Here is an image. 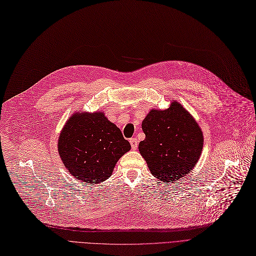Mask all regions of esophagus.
Returning <instances> with one entry per match:
<instances>
[{
	"label": "esophagus",
	"instance_id": "1",
	"mask_svg": "<svg viewBox=\"0 0 256 256\" xmlns=\"http://www.w3.org/2000/svg\"><path fill=\"white\" fill-rule=\"evenodd\" d=\"M130 146L133 150H136L137 146H138V141H137V138H130Z\"/></svg>",
	"mask_w": 256,
	"mask_h": 256
}]
</instances>
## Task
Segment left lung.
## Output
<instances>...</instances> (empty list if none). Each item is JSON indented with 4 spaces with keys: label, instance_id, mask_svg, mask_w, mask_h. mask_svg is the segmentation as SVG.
Instances as JSON below:
<instances>
[{
    "label": "left lung",
    "instance_id": "1",
    "mask_svg": "<svg viewBox=\"0 0 256 256\" xmlns=\"http://www.w3.org/2000/svg\"><path fill=\"white\" fill-rule=\"evenodd\" d=\"M146 139L139 152L159 180L173 182L193 170L204 146L202 132L182 104L152 110L142 121Z\"/></svg>",
    "mask_w": 256,
    "mask_h": 256
}]
</instances>
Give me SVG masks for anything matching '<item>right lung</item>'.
Instances as JSON below:
<instances>
[{"instance_id": "1", "label": "right lung", "mask_w": 256, "mask_h": 256, "mask_svg": "<svg viewBox=\"0 0 256 256\" xmlns=\"http://www.w3.org/2000/svg\"><path fill=\"white\" fill-rule=\"evenodd\" d=\"M58 141L65 168L76 179L88 184L106 180L119 158L130 150L121 130L100 112L74 114Z\"/></svg>"}]
</instances>
